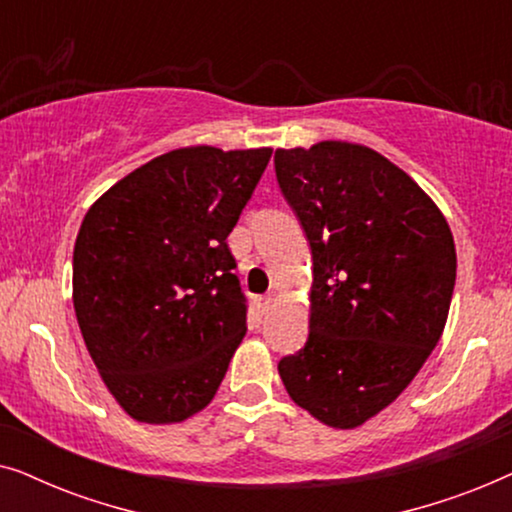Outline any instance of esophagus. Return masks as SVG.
<instances>
[{
	"label": "esophagus",
	"instance_id": "1",
	"mask_svg": "<svg viewBox=\"0 0 512 512\" xmlns=\"http://www.w3.org/2000/svg\"><path fill=\"white\" fill-rule=\"evenodd\" d=\"M256 305H258V310H261V314H268L270 310H272V305H275V296H258L256 298Z\"/></svg>",
	"mask_w": 512,
	"mask_h": 512
}]
</instances>
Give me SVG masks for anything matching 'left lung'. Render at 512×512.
Wrapping results in <instances>:
<instances>
[{
	"label": "left lung",
	"mask_w": 512,
	"mask_h": 512,
	"mask_svg": "<svg viewBox=\"0 0 512 512\" xmlns=\"http://www.w3.org/2000/svg\"><path fill=\"white\" fill-rule=\"evenodd\" d=\"M275 172L312 249L310 335L279 361L300 408L354 429L394 403L443 335L457 251L433 200L380 153L277 149Z\"/></svg>",
	"instance_id": "8db88e82"
}]
</instances>
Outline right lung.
Wrapping results in <instances>:
<instances>
[{
  "instance_id": "add662e5",
  "label": "right lung",
  "mask_w": 512,
  "mask_h": 512,
  "mask_svg": "<svg viewBox=\"0 0 512 512\" xmlns=\"http://www.w3.org/2000/svg\"><path fill=\"white\" fill-rule=\"evenodd\" d=\"M272 149L188 146L109 188L74 244V310L104 384L146 424L212 401L247 333L226 237Z\"/></svg>"
}]
</instances>
